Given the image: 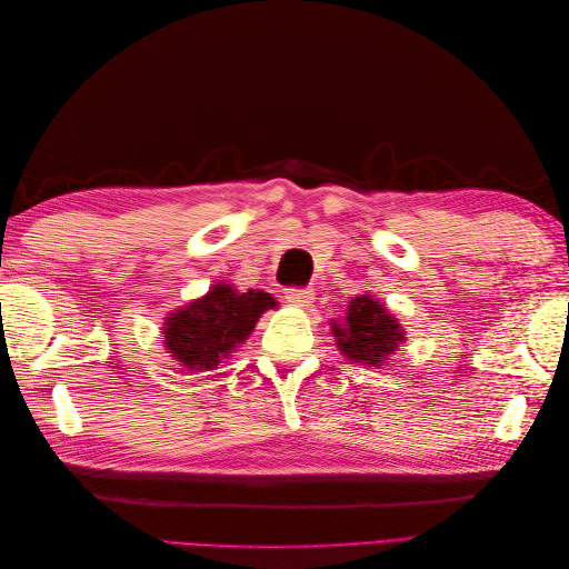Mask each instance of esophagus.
Returning <instances> with one entry per match:
<instances>
[{"label":"esophagus","mask_w":569,"mask_h":569,"mask_svg":"<svg viewBox=\"0 0 569 569\" xmlns=\"http://www.w3.org/2000/svg\"><path fill=\"white\" fill-rule=\"evenodd\" d=\"M284 299L291 303V306H311L316 295L313 289H303V287H289L284 291Z\"/></svg>","instance_id":"1"}]
</instances>
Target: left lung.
<instances>
[{"mask_svg": "<svg viewBox=\"0 0 569 569\" xmlns=\"http://www.w3.org/2000/svg\"><path fill=\"white\" fill-rule=\"evenodd\" d=\"M339 351L353 363L377 368L403 341V330L387 306L377 299L360 295L351 299L347 318L332 322Z\"/></svg>", "mask_w": 569, "mask_h": 569, "instance_id": "obj_1", "label": "left lung"}]
</instances>
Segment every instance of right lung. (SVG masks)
<instances>
[{
  "label": "right lung",
  "mask_w": 569,
  "mask_h": 569,
  "mask_svg": "<svg viewBox=\"0 0 569 569\" xmlns=\"http://www.w3.org/2000/svg\"><path fill=\"white\" fill-rule=\"evenodd\" d=\"M274 306L278 301L266 291L213 284L209 295L166 318L163 343L184 368L216 370L222 358L247 341L258 318Z\"/></svg>",
  "instance_id": "add662e5"
}]
</instances>
